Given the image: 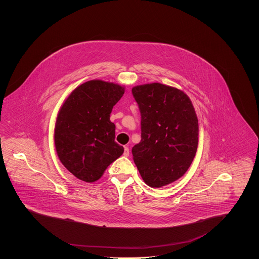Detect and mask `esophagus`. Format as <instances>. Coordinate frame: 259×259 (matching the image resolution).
Masks as SVG:
<instances>
[{
	"label": "esophagus",
	"instance_id": "obj_1",
	"mask_svg": "<svg viewBox=\"0 0 259 259\" xmlns=\"http://www.w3.org/2000/svg\"><path fill=\"white\" fill-rule=\"evenodd\" d=\"M124 156H129V148H127V147H125L124 148V153H123Z\"/></svg>",
	"mask_w": 259,
	"mask_h": 259
}]
</instances>
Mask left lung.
I'll list each match as a JSON object with an SVG mask.
<instances>
[{"mask_svg": "<svg viewBox=\"0 0 259 259\" xmlns=\"http://www.w3.org/2000/svg\"><path fill=\"white\" fill-rule=\"evenodd\" d=\"M132 93L141 111L142 140L133 159L150 187L172 184L195 157L199 126L194 107L184 91L158 82L137 85Z\"/></svg>", "mask_w": 259, "mask_h": 259, "instance_id": "8db88e82", "label": "left lung"}]
</instances>
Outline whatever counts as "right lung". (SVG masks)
Instances as JSON below:
<instances>
[{"label": "right lung", "instance_id": "add662e5", "mask_svg": "<svg viewBox=\"0 0 259 259\" xmlns=\"http://www.w3.org/2000/svg\"><path fill=\"white\" fill-rule=\"evenodd\" d=\"M125 88L100 79L74 89L64 101L56 118L54 144L64 167L80 181H98L123 153L115 143V125L110 120L113 106Z\"/></svg>", "mask_w": 259, "mask_h": 259}]
</instances>
